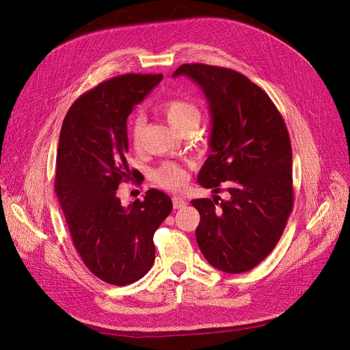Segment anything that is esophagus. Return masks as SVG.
Instances as JSON below:
<instances>
[{
    "label": "esophagus",
    "mask_w": 350,
    "mask_h": 350,
    "mask_svg": "<svg viewBox=\"0 0 350 350\" xmlns=\"http://www.w3.org/2000/svg\"><path fill=\"white\" fill-rule=\"evenodd\" d=\"M186 204L187 203L181 197H177V196L173 197V207L174 208H183V207H186Z\"/></svg>",
    "instance_id": "34e87169"
}]
</instances>
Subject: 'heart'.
<instances>
[{
  "mask_svg": "<svg viewBox=\"0 0 350 350\" xmlns=\"http://www.w3.org/2000/svg\"><path fill=\"white\" fill-rule=\"evenodd\" d=\"M161 113L177 132H183L200 122L198 107L186 99H169L160 103ZM143 119L135 118L129 124V136L135 146H139L143 133ZM154 180L159 186L167 190H180L187 181V173L174 163H164L154 172Z\"/></svg>",
  "mask_w": 350,
  "mask_h": 350,
  "instance_id": "b5f03b06",
  "label": "heart"
}]
</instances>
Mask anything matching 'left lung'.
<instances>
[{
  "instance_id": "1",
  "label": "left lung",
  "mask_w": 350,
  "mask_h": 350,
  "mask_svg": "<svg viewBox=\"0 0 350 350\" xmlns=\"http://www.w3.org/2000/svg\"><path fill=\"white\" fill-rule=\"evenodd\" d=\"M196 82L208 102L210 150L197 181L219 196L193 200L197 244L217 269L241 273L271 254L293 206L292 149L285 122L265 92L243 73L185 64L173 78Z\"/></svg>"
}]
</instances>
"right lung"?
I'll use <instances>...</instances> for the list:
<instances>
[{
    "mask_svg": "<svg viewBox=\"0 0 350 350\" xmlns=\"http://www.w3.org/2000/svg\"><path fill=\"white\" fill-rule=\"evenodd\" d=\"M161 79V73L109 79L73 102L61 129L55 191L83 264L112 285L149 272L154 231L173 208L170 197L156 189L129 206L118 197L119 183L135 176L124 157L127 118Z\"/></svg>",
    "mask_w": 350,
    "mask_h": 350,
    "instance_id": "add662e5",
    "label": "right lung"
}]
</instances>
